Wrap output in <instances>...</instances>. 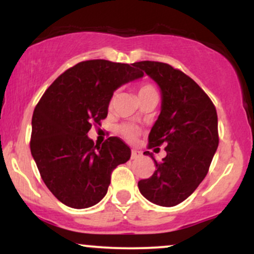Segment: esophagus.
Masks as SVG:
<instances>
[{"mask_svg":"<svg viewBox=\"0 0 254 254\" xmlns=\"http://www.w3.org/2000/svg\"><path fill=\"white\" fill-rule=\"evenodd\" d=\"M141 155H142L141 151H138V150H131V159H132V160L138 159V157L141 156Z\"/></svg>","mask_w":254,"mask_h":254,"instance_id":"obj_1","label":"esophagus"}]
</instances>
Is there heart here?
Instances as JSON below:
<instances>
[{
  "label": "heart",
  "mask_w": 254,
  "mask_h": 254,
  "mask_svg": "<svg viewBox=\"0 0 254 254\" xmlns=\"http://www.w3.org/2000/svg\"><path fill=\"white\" fill-rule=\"evenodd\" d=\"M153 92H155V88H154V87L149 83H142L137 87V95H138V98L144 94H148V93H153ZM113 100H115V97L111 98L110 106H112ZM118 132L121 133L125 139H127V141H133V139H136V137L138 136V130H137L133 125H130V124L121 125V127H118Z\"/></svg>",
  "instance_id": "heart-1"
}]
</instances>
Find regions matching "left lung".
<instances>
[{"mask_svg":"<svg viewBox=\"0 0 254 254\" xmlns=\"http://www.w3.org/2000/svg\"><path fill=\"white\" fill-rule=\"evenodd\" d=\"M136 68L159 84L162 94L161 113L151 127L148 149L167 155L156 161L155 172L138 182V189L151 203L174 206L198 188L208 174L218 147L217 113L206 93L190 76L167 63L142 61Z\"/></svg>","mask_w":254,"mask_h":254,"instance_id":"left-lung-1","label":"left lung"}]
</instances>
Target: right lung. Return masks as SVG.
Masks as SVG:
<instances>
[{
    "instance_id": "1",
    "label": "right lung",
    "mask_w": 254,
    "mask_h": 254,
    "mask_svg": "<svg viewBox=\"0 0 254 254\" xmlns=\"http://www.w3.org/2000/svg\"><path fill=\"white\" fill-rule=\"evenodd\" d=\"M143 76L133 64L83 61L45 90L32 117L31 153L43 182L60 202L74 209L95 205L106 194L111 174L130 159L119 137L94 144L92 125L107 117L113 92Z\"/></svg>"
}]
</instances>
